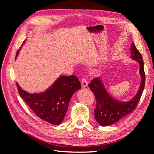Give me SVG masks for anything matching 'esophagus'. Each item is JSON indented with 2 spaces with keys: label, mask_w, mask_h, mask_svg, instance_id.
<instances>
[{
  "label": "esophagus",
  "mask_w": 154,
  "mask_h": 154,
  "mask_svg": "<svg viewBox=\"0 0 154 154\" xmlns=\"http://www.w3.org/2000/svg\"><path fill=\"white\" fill-rule=\"evenodd\" d=\"M81 83H82V87H87V85H88V82H87V81L86 80V79L85 78H82V82H81Z\"/></svg>",
  "instance_id": "esophagus-1"
}]
</instances>
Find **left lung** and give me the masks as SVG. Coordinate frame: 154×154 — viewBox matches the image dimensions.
I'll use <instances>...</instances> for the list:
<instances>
[{
  "mask_svg": "<svg viewBox=\"0 0 154 154\" xmlns=\"http://www.w3.org/2000/svg\"><path fill=\"white\" fill-rule=\"evenodd\" d=\"M130 58L139 63L141 83L138 91L132 99L127 101H122L115 99L107 92L101 77H97L88 84L91 91L96 99V106L94 110V117L101 126H109L122 119L136 109L141 98L145 83V74L142 56L132 42L130 48Z\"/></svg>",
  "mask_w": 154,
  "mask_h": 154,
  "instance_id": "left-lung-1",
  "label": "left lung"
}]
</instances>
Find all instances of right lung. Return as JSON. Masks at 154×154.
I'll list each match as a JSON object with an SVG mask.
<instances>
[{
  "label": "right lung",
  "mask_w": 154,
  "mask_h": 154,
  "mask_svg": "<svg viewBox=\"0 0 154 154\" xmlns=\"http://www.w3.org/2000/svg\"><path fill=\"white\" fill-rule=\"evenodd\" d=\"M20 49L17 51L15 60ZM16 84L20 96L36 116L55 125L63 122L72 95L81 88L80 82L74 75L60 76L47 90L40 93L31 94L18 83Z\"/></svg>",
  "instance_id": "1"
}]
</instances>
